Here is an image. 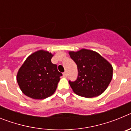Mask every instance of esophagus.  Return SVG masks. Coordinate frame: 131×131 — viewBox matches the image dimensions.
<instances>
[{
	"mask_svg": "<svg viewBox=\"0 0 131 131\" xmlns=\"http://www.w3.org/2000/svg\"><path fill=\"white\" fill-rule=\"evenodd\" d=\"M63 76L64 77H68V73H67L66 71H65V72L63 73Z\"/></svg>",
	"mask_w": 131,
	"mask_h": 131,
	"instance_id": "34e87169",
	"label": "esophagus"
}]
</instances>
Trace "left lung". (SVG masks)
<instances>
[{
	"label": "left lung",
	"instance_id": "obj_1",
	"mask_svg": "<svg viewBox=\"0 0 131 131\" xmlns=\"http://www.w3.org/2000/svg\"><path fill=\"white\" fill-rule=\"evenodd\" d=\"M69 55L78 69L77 79L69 81L73 92L85 98L98 96L104 92L112 79V65L98 53L90 50L69 52Z\"/></svg>",
	"mask_w": 131,
	"mask_h": 131
}]
</instances>
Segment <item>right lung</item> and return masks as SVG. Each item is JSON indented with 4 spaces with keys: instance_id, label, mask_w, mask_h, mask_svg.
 I'll use <instances>...</instances> for the list:
<instances>
[{
    "instance_id": "add662e5",
    "label": "right lung",
    "mask_w": 131,
    "mask_h": 131,
    "mask_svg": "<svg viewBox=\"0 0 131 131\" xmlns=\"http://www.w3.org/2000/svg\"><path fill=\"white\" fill-rule=\"evenodd\" d=\"M51 53L39 50L31 54L21 66L17 81L24 94L33 99H45L54 93L62 76L57 65L51 62Z\"/></svg>"
}]
</instances>
